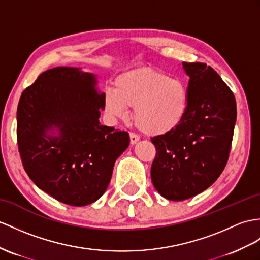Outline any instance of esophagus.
Masks as SVG:
<instances>
[{"instance_id":"1","label":"esophagus","mask_w":260,"mask_h":260,"mask_svg":"<svg viewBox=\"0 0 260 260\" xmlns=\"http://www.w3.org/2000/svg\"><path fill=\"white\" fill-rule=\"evenodd\" d=\"M139 140H140V137L134 134V132H130V143L131 144H136Z\"/></svg>"}]
</instances>
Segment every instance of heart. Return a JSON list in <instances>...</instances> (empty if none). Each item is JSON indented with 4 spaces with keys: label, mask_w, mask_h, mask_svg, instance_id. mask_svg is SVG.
Wrapping results in <instances>:
<instances>
[{
    "label": "heart",
    "mask_w": 260,
    "mask_h": 260,
    "mask_svg": "<svg viewBox=\"0 0 260 260\" xmlns=\"http://www.w3.org/2000/svg\"><path fill=\"white\" fill-rule=\"evenodd\" d=\"M188 103L184 81L148 67L120 75L116 79V89L105 93V110L108 115L123 118L128 108H135L137 126L150 136L175 129L185 118Z\"/></svg>",
    "instance_id": "b5f03b06"
}]
</instances>
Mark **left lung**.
Instances as JSON below:
<instances>
[{
	"instance_id": "left-lung-1",
	"label": "left lung",
	"mask_w": 260,
	"mask_h": 260,
	"mask_svg": "<svg viewBox=\"0 0 260 260\" xmlns=\"http://www.w3.org/2000/svg\"><path fill=\"white\" fill-rule=\"evenodd\" d=\"M188 80V110L172 131L151 138L155 189L170 201L200 194L218 179L229 161L237 109L234 93L203 62H183Z\"/></svg>"
}]
</instances>
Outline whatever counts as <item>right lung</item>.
I'll return each mask as SVG.
<instances>
[{
    "mask_svg": "<svg viewBox=\"0 0 260 260\" xmlns=\"http://www.w3.org/2000/svg\"><path fill=\"white\" fill-rule=\"evenodd\" d=\"M96 76L77 67H55L22 92L17 144L25 172L61 203L85 206L108 187L113 166L129 147L126 131L100 124L105 93ZM56 128L52 136L48 131Z\"/></svg>",
    "mask_w": 260,
    "mask_h": 260,
    "instance_id": "1",
    "label": "right lung"
}]
</instances>
